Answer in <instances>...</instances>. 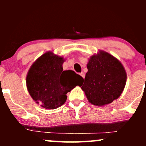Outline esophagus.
<instances>
[{"label": "esophagus", "mask_w": 146, "mask_h": 146, "mask_svg": "<svg viewBox=\"0 0 146 146\" xmlns=\"http://www.w3.org/2000/svg\"><path fill=\"white\" fill-rule=\"evenodd\" d=\"M80 75H81L83 78H85V74H84V73H83V72H82V73H80Z\"/></svg>", "instance_id": "34e87169"}]
</instances>
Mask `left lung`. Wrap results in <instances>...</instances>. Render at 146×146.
I'll return each mask as SVG.
<instances>
[{"mask_svg":"<svg viewBox=\"0 0 146 146\" xmlns=\"http://www.w3.org/2000/svg\"><path fill=\"white\" fill-rule=\"evenodd\" d=\"M82 89L92 104L101 106L112 103L121 95L127 74L121 62L102 50L90 56Z\"/></svg>","mask_w":146,"mask_h":146,"instance_id":"1","label":"left lung"}]
</instances>
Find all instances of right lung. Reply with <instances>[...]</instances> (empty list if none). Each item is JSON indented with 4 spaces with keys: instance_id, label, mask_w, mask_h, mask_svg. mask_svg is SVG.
<instances>
[{
    "instance_id": "obj_1",
    "label": "right lung",
    "mask_w": 146,
    "mask_h": 146,
    "mask_svg": "<svg viewBox=\"0 0 146 146\" xmlns=\"http://www.w3.org/2000/svg\"><path fill=\"white\" fill-rule=\"evenodd\" d=\"M63 57L47 51L32 64L26 78L32 99L46 109H56L66 102V94L83 78L73 71H63Z\"/></svg>"
}]
</instances>
